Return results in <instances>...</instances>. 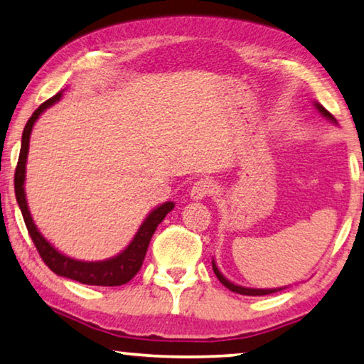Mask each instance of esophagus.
I'll use <instances>...</instances> for the list:
<instances>
[{
	"mask_svg": "<svg viewBox=\"0 0 364 364\" xmlns=\"http://www.w3.org/2000/svg\"><path fill=\"white\" fill-rule=\"evenodd\" d=\"M211 193H213V183L206 181V178H200V181L195 182L193 187L190 188V198L193 201L203 200L206 197H210Z\"/></svg>",
	"mask_w": 364,
	"mask_h": 364,
	"instance_id": "1",
	"label": "esophagus"
}]
</instances>
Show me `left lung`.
Here are the masks:
<instances>
[{"label":"left lung","instance_id":"obj_1","mask_svg":"<svg viewBox=\"0 0 364 364\" xmlns=\"http://www.w3.org/2000/svg\"><path fill=\"white\" fill-rule=\"evenodd\" d=\"M316 105V109L321 112V114L326 117L327 120H331V122H333V124H337V120H335V117L331 114V112L328 110H326L322 107L321 104L318 102H316L314 104ZM211 265H213V272H215V275L218 277V279H220V282L225 284V287L228 288V289H231V291H234V293H237V294H244V296H265V294H272V293H277V291H282V289H284V288H268V289H262V288H245V287H239V284H234L232 282H229L228 278H225V275H223V273L218 270V267H216V264H215V260H211Z\"/></svg>","mask_w":364,"mask_h":364}]
</instances>
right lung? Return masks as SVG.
Listing matches in <instances>:
<instances>
[{"mask_svg":"<svg viewBox=\"0 0 364 364\" xmlns=\"http://www.w3.org/2000/svg\"><path fill=\"white\" fill-rule=\"evenodd\" d=\"M61 94L58 92L57 96L48 99L43 102L41 107L33 112L32 117L27 120L24 132H22V141H21V153L19 161L16 166V174H14V192L16 200L21 208L22 218L29 231L31 237L36 244V247L41 254L42 260L46 262L50 270L57 273L60 277L75 279L82 284H92V287H120L130 282V279L136 275L139 268L143 265L144 255H146L149 240L153 237L156 228L161 221L164 220L166 215L171 210H174V201H166V203L159 205L158 208H154L151 213L144 218L141 226L135 234V237L132 239V242L122 250L120 254L115 257H110L107 260L100 262H82L71 259V257L58 252L48 240L42 236L38 231L36 223H33L29 206H27L26 200V164H27V154H29V139L33 124H36L42 112H46L48 107H52L53 104H57L61 99Z\"/></svg>","mask_w":364,"mask_h":364,"instance_id":"1","label":"right lung"}]
</instances>
